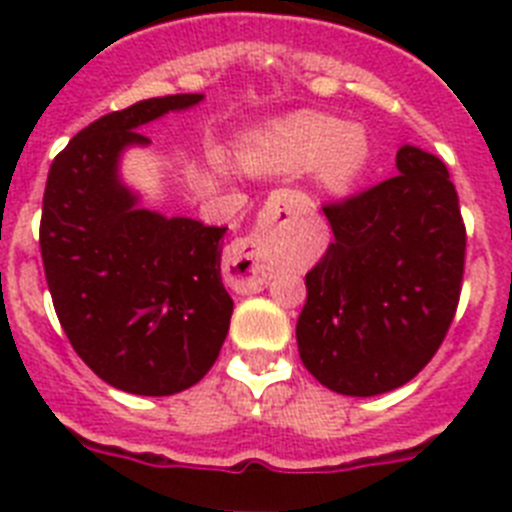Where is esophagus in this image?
Returning a JSON list of instances; mask_svg holds the SVG:
<instances>
[{"label": "esophagus", "mask_w": 512, "mask_h": 512, "mask_svg": "<svg viewBox=\"0 0 512 512\" xmlns=\"http://www.w3.org/2000/svg\"><path fill=\"white\" fill-rule=\"evenodd\" d=\"M297 210H300L297 200L277 197V200L271 202L269 210H266L259 233L233 243V248L228 251V261H225V279H228V284L235 292L248 295V292L264 289L266 277H269L266 253H269L271 246V228H277V225L284 228V225L295 223Z\"/></svg>", "instance_id": "34e87169"}]
</instances>
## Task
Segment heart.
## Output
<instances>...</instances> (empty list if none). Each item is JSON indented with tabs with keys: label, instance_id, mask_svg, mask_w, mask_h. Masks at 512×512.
I'll return each instance as SVG.
<instances>
[{
	"label": "heart",
	"instance_id": "1",
	"mask_svg": "<svg viewBox=\"0 0 512 512\" xmlns=\"http://www.w3.org/2000/svg\"><path fill=\"white\" fill-rule=\"evenodd\" d=\"M251 171H297L315 166V179L328 192H346L369 161V140L356 125L336 117L300 112L253 135L241 151Z\"/></svg>",
	"mask_w": 512,
	"mask_h": 512
}]
</instances>
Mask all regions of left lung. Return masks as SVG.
I'll return each instance as SVG.
<instances>
[{
	"instance_id": "8db88e82",
	"label": "left lung",
	"mask_w": 512,
	"mask_h": 512,
	"mask_svg": "<svg viewBox=\"0 0 512 512\" xmlns=\"http://www.w3.org/2000/svg\"><path fill=\"white\" fill-rule=\"evenodd\" d=\"M333 243L307 271L297 348L338 395L408 384L446 338L464 277L467 230L441 158L397 151V176L323 207Z\"/></svg>"
}]
</instances>
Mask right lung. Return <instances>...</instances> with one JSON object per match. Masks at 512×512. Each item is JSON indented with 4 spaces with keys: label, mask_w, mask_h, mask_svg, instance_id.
<instances>
[{
    "label": "right lung",
    "mask_w": 512,
    "mask_h": 512,
    "mask_svg": "<svg viewBox=\"0 0 512 512\" xmlns=\"http://www.w3.org/2000/svg\"><path fill=\"white\" fill-rule=\"evenodd\" d=\"M202 99L153 97L99 117L48 171L40 253L53 307L81 361L130 395L200 382L230 328L220 274L228 228L148 210L120 176L122 153L151 143L143 125Z\"/></svg>",
    "instance_id": "add662e5"
}]
</instances>
